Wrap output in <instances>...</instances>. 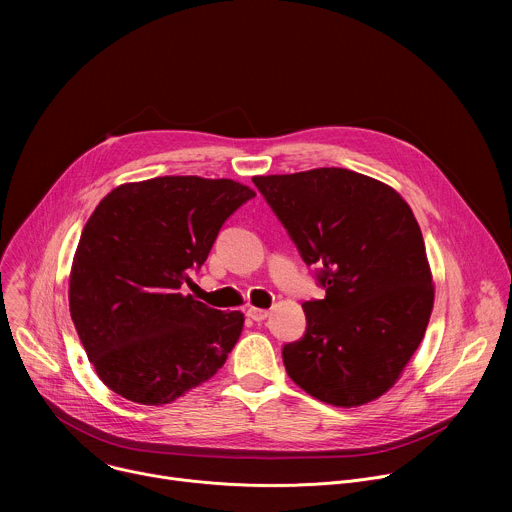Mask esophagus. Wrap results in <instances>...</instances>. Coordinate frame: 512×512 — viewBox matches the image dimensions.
<instances>
[{
	"label": "esophagus",
	"mask_w": 512,
	"mask_h": 512,
	"mask_svg": "<svg viewBox=\"0 0 512 512\" xmlns=\"http://www.w3.org/2000/svg\"><path fill=\"white\" fill-rule=\"evenodd\" d=\"M247 316L253 320V322H263L269 318V312L267 310H261V308H249L247 310Z\"/></svg>",
	"instance_id": "obj_1"
}]
</instances>
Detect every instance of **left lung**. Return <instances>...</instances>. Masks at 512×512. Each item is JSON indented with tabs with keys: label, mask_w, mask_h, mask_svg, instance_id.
Masks as SVG:
<instances>
[{
	"label": "left lung",
	"mask_w": 512,
	"mask_h": 512,
	"mask_svg": "<svg viewBox=\"0 0 512 512\" xmlns=\"http://www.w3.org/2000/svg\"><path fill=\"white\" fill-rule=\"evenodd\" d=\"M324 300L304 302L306 332L283 344L285 371L312 397L354 407L389 391L423 340L433 285L409 204L344 168L255 176Z\"/></svg>",
	"instance_id": "8db88e82"
}]
</instances>
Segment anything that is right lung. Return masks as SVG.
Masks as SVG:
<instances>
[{"label":"right lung","instance_id":"right-lung-1","mask_svg":"<svg viewBox=\"0 0 512 512\" xmlns=\"http://www.w3.org/2000/svg\"><path fill=\"white\" fill-rule=\"evenodd\" d=\"M255 192L233 180L162 176L111 190L87 221L70 271V318L99 379L166 405L223 367L241 312L182 294L227 218Z\"/></svg>","mask_w":512,"mask_h":512}]
</instances>
